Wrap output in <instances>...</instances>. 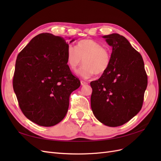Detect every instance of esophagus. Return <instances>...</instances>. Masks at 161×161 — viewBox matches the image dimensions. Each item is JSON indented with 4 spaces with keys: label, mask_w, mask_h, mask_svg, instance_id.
Returning <instances> with one entry per match:
<instances>
[{
    "label": "esophagus",
    "mask_w": 161,
    "mask_h": 161,
    "mask_svg": "<svg viewBox=\"0 0 161 161\" xmlns=\"http://www.w3.org/2000/svg\"><path fill=\"white\" fill-rule=\"evenodd\" d=\"M80 84H81L82 86H85V85H87L88 83H87L86 82H85V81H84V80H81V81H80Z\"/></svg>",
    "instance_id": "obj_1"
}]
</instances>
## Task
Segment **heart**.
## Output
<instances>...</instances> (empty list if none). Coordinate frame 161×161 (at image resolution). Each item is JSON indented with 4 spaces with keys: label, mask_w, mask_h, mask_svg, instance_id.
I'll use <instances>...</instances> for the list:
<instances>
[{
    "label": "heart",
    "mask_w": 161,
    "mask_h": 161,
    "mask_svg": "<svg viewBox=\"0 0 161 161\" xmlns=\"http://www.w3.org/2000/svg\"><path fill=\"white\" fill-rule=\"evenodd\" d=\"M66 60L72 71L80 66L83 60L84 65L77 71V75L84 79H89L95 73L101 75L106 72L110 64V55L99 43L86 39L78 42L75 47H68Z\"/></svg>",
    "instance_id": "1"
}]
</instances>
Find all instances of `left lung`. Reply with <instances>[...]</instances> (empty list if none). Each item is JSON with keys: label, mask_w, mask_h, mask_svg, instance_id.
Wrapping results in <instances>:
<instances>
[{"label": "left lung", "mask_w": 161, "mask_h": 161, "mask_svg": "<svg viewBox=\"0 0 161 161\" xmlns=\"http://www.w3.org/2000/svg\"><path fill=\"white\" fill-rule=\"evenodd\" d=\"M102 37L112 47V53L108 69L91 82V106L101 123L117 127L140 111L148 79L142 56L127 39L118 33Z\"/></svg>", "instance_id": "1"}]
</instances>
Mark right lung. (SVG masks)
Segmentation results:
<instances>
[{
    "mask_svg": "<svg viewBox=\"0 0 161 161\" xmlns=\"http://www.w3.org/2000/svg\"><path fill=\"white\" fill-rule=\"evenodd\" d=\"M68 47L64 38L41 33L17 56L13 89L23 114L39 125L60 122L67 114L70 94L80 85L67 64Z\"/></svg>",
    "mask_w": 161,
    "mask_h": 161,
    "instance_id": "right-lung-1",
    "label": "right lung"
}]
</instances>
